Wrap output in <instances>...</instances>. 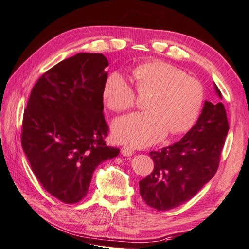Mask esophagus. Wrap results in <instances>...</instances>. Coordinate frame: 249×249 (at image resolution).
Here are the masks:
<instances>
[{
	"label": "esophagus",
	"mask_w": 249,
	"mask_h": 249,
	"mask_svg": "<svg viewBox=\"0 0 249 249\" xmlns=\"http://www.w3.org/2000/svg\"><path fill=\"white\" fill-rule=\"evenodd\" d=\"M121 153L124 155V157H130V155L134 154V149L130 147H123L121 149Z\"/></svg>",
	"instance_id": "obj_1"
}]
</instances>
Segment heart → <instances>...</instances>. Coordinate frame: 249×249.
Instances as JSON below:
<instances>
[{
	"label": "heart",
	"instance_id": "1",
	"mask_svg": "<svg viewBox=\"0 0 249 249\" xmlns=\"http://www.w3.org/2000/svg\"><path fill=\"white\" fill-rule=\"evenodd\" d=\"M140 92L153 91L148 111L116 119L112 135L119 142L147 147L169 133L178 135L196 123L203 108L205 91L198 80L164 61L141 63L133 70ZM104 98L111 110L122 112L136 104V90L121 73H112L104 86Z\"/></svg>",
	"mask_w": 249,
	"mask_h": 249
}]
</instances>
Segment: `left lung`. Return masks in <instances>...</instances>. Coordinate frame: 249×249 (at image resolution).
Wrapping results in <instances>:
<instances>
[{
	"label": "left lung",
	"instance_id": "left-lung-1",
	"mask_svg": "<svg viewBox=\"0 0 249 249\" xmlns=\"http://www.w3.org/2000/svg\"><path fill=\"white\" fill-rule=\"evenodd\" d=\"M215 89L221 98L216 84ZM228 131L222 102L205 101L196 124L181 140L150 152L154 168L139 181L143 202L165 212L191 199L216 174Z\"/></svg>",
	"mask_w": 249,
	"mask_h": 249
}]
</instances>
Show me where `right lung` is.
<instances>
[{
  "label": "right lung",
  "instance_id": "obj_1",
  "mask_svg": "<svg viewBox=\"0 0 249 249\" xmlns=\"http://www.w3.org/2000/svg\"><path fill=\"white\" fill-rule=\"evenodd\" d=\"M108 65L102 53H90L60 61L36 81L23 112L21 145L32 172L66 204L84 198L96 167L120 153L106 143Z\"/></svg>",
  "mask_w": 249,
  "mask_h": 249
}]
</instances>
